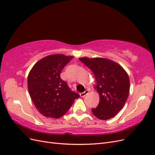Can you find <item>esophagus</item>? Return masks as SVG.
Segmentation results:
<instances>
[{"mask_svg":"<svg viewBox=\"0 0 155 155\" xmlns=\"http://www.w3.org/2000/svg\"><path fill=\"white\" fill-rule=\"evenodd\" d=\"M88 93V90H86L85 91H84L83 92H81V93H80V96L81 97H84V96H85Z\"/></svg>","mask_w":155,"mask_h":155,"instance_id":"1","label":"esophagus"}]
</instances>
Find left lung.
<instances>
[{
    "label": "left lung",
    "instance_id": "1",
    "mask_svg": "<svg viewBox=\"0 0 155 155\" xmlns=\"http://www.w3.org/2000/svg\"><path fill=\"white\" fill-rule=\"evenodd\" d=\"M94 74V87L100 95L99 104L92 112L98 119L109 120L114 117L124 107L130 90L127 73L118 63L103 58H79Z\"/></svg>",
    "mask_w": 155,
    "mask_h": 155
}]
</instances>
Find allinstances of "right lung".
Instances as JSON below:
<instances>
[{
  "label": "right lung",
  "mask_w": 155,
  "mask_h": 155,
  "mask_svg": "<svg viewBox=\"0 0 155 155\" xmlns=\"http://www.w3.org/2000/svg\"><path fill=\"white\" fill-rule=\"evenodd\" d=\"M73 58L61 54L48 55L38 61L29 72L30 97L37 110L46 118H61L79 97L60 78L61 70Z\"/></svg>",
  "instance_id": "obj_1"
}]
</instances>
